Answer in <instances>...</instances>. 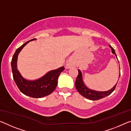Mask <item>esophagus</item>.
<instances>
[{
	"instance_id": "34e87169",
	"label": "esophagus",
	"mask_w": 131,
	"mask_h": 131,
	"mask_svg": "<svg viewBox=\"0 0 131 131\" xmlns=\"http://www.w3.org/2000/svg\"><path fill=\"white\" fill-rule=\"evenodd\" d=\"M75 66V63L73 61H69L66 65V68H70L71 67H73V66Z\"/></svg>"
}]
</instances>
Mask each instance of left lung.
I'll return each mask as SVG.
<instances>
[{
	"label": "left lung",
	"mask_w": 131,
	"mask_h": 131,
	"mask_svg": "<svg viewBox=\"0 0 131 131\" xmlns=\"http://www.w3.org/2000/svg\"><path fill=\"white\" fill-rule=\"evenodd\" d=\"M110 47L111 48L112 52L116 55L114 49L111 45H110ZM116 57H117V55H116ZM78 75L77 76L75 81V86L77 90L83 96L89 100H97L103 99L104 97L110 95L113 92V91L115 90L116 88V86H117V84H116L111 90L107 91V92H97V91L90 90L84 84V83L82 80V74L80 70H78Z\"/></svg>",
	"instance_id": "left-lung-1"
}]
</instances>
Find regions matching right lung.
<instances>
[{"label": "right lung", "instance_id": "right-lung-1", "mask_svg": "<svg viewBox=\"0 0 131 131\" xmlns=\"http://www.w3.org/2000/svg\"><path fill=\"white\" fill-rule=\"evenodd\" d=\"M36 38L26 42L17 49L12 58L11 65L13 79L20 92L24 94L33 98H41L50 94L54 91L58 84V79L61 72L65 69L63 66L51 70L38 80L29 81L23 78L17 69V60L20 51L27 43Z\"/></svg>", "mask_w": 131, "mask_h": 131}]
</instances>
